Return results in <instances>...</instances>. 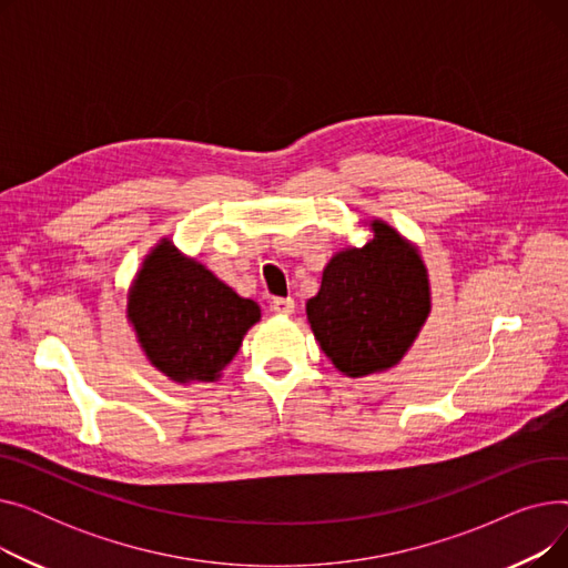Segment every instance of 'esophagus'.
Listing matches in <instances>:
<instances>
[{
  "mask_svg": "<svg viewBox=\"0 0 568 568\" xmlns=\"http://www.w3.org/2000/svg\"><path fill=\"white\" fill-rule=\"evenodd\" d=\"M268 308H272L276 315H292L294 300H290V296H276V300H272V304H268Z\"/></svg>",
  "mask_w": 568,
  "mask_h": 568,
  "instance_id": "esophagus-1",
  "label": "esophagus"
}]
</instances>
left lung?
Instances as JSON below:
<instances>
[{
  "label": "left lung",
  "instance_id": "left-lung-1",
  "mask_svg": "<svg viewBox=\"0 0 568 568\" xmlns=\"http://www.w3.org/2000/svg\"><path fill=\"white\" fill-rule=\"evenodd\" d=\"M373 239L324 266L306 315L332 364L364 377L396 366L430 313L422 255L392 225L373 221Z\"/></svg>",
  "mask_w": 568,
  "mask_h": 568
}]
</instances>
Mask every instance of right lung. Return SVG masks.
Masks as SVG:
<instances>
[{
	"label": "right lung",
	"mask_w": 568,
	"mask_h": 568,
	"mask_svg": "<svg viewBox=\"0 0 568 568\" xmlns=\"http://www.w3.org/2000/svg\"><path fill=\"white\" fill-rule=\"evenodd\" d=\"M129 320L146 359L170 379L214 382L260 320V306L163 239L135 276Z\"/></svg>",
	"instance_id": "obj_1"
}]
</instances>
